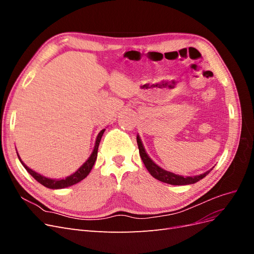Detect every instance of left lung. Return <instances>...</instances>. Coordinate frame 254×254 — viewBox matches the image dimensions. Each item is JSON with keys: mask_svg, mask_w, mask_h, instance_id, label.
Masks as SVG:
<instances>
[{"mask_svg": "<svg viewBox=\"0 0 254 254\" xmlns=\"http://www.w3.org/2000/svg\"><path fill=\"white\" fill-rule=\"evenodd\" d=\"M136 142H137V146H139L140 156H141V159L143 161L145 167L147 168V171L149 172V174L153 177V178L158 179L161 182L172 184V186H187V184H194V183L198 182L199 180L204 178V177L213 170V168H211L210 171H207V172H205L201 175H198V176L184 177L181 175H176L172 172L163 170L162 167H160L159 165H157L155 162H153V161L150 159V157L147 155V152H146L139 134L136 135Z\"/></svg>", "mask_w": 254, "mask_h": 254, "instance_id": "left-lung-1", "label": "left lung"}]
</instances>
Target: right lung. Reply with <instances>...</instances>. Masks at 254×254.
Wrapping results in <instances>:
<instances>
[{
  "mask_svg": "<svg viewBox=\"0 0 254 254\" xmlns=\"http://www.w3.org/2000/svg\"><path fill=\"white\" fill-rule=\"evenodd\" d=\"M104 132H105V129L101 130L99 133L97 134L95 145H94V149H93V151H92V153H91L90 157L88 158L86 162H84L75 173H73L72 175L67 176V177H65V178H63V179H53V178H49V177H45L43 175H40L39 173L33 171L32 168H29L27 165H25V163L21 160L18 152H17V155H18L20 162L22 163L23 166H24V168L27 171V173L32 175L38 182L42 184V186H44L45 188H48V189H52V190L65 189V188L74 186V184L80 182L81 180H83L90 174L92 167H93L95 161H96L99 142H101V139H102Z\"/></svg>",
  "mask_w": 254,
  "mask_h": 254,
  "instance_id": "obj_1",
  "label": "right lung"
}]
</instances>
